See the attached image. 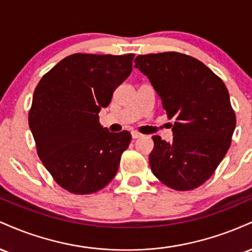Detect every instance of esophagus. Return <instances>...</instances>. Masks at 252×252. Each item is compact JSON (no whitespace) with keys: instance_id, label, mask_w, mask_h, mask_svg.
Here are the masks:
<instances>
[{"instance_id":"esophagus-1","label":"esophagus","mask_w":252,"mask_h":252,"mask_svg":"<svg viewBox=\"0 0 252 252\" xmlns=\"http://www.w3.org/2000/svg\"><path fill=\"white\" fill-rule=\"evenodd\" d=\"M131 136H132V138H140V137H142V134H140V132H137V131H131Z\"/></svg>"}]
</instances>
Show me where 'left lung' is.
Listing matches in <instances>:
<instances>
[{
	"label": "left lung",
	"instance_id": "left-lung-1",
	"mask_svg": "<svg viewBox=\"0 0 252 252\" xmlns=\"http://www.w3.org/2000/svg\"><path fill=\"white\" fill-rule=\"evenodd\" d=\"M135 67L174 118L172 143L153 136V174L169 189H194L209 180L231 146L236 115L226 86L206 65L178 52L137 56Z\"/></svg>",
	"mask_w": 252,
	"mask_h": 252
}]
</instances>
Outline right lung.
I'll list each match as a JSON object with an SVG mask.
<instances>
[{"label": "right lung", "instance_id": "obj_1", "mask_svg": "<svg viewBox=\"0 0 252 252\" xmlns=\"http://www.w3.org/2000/svg\"><path fill=\"white\" fill-rule=\"evenodd\" d=\"M134 57L72 54L35 88L28 123L37 155L57 184L73 194L104 189L131 141L126 130L103 128L98 114L131 73Z\"/></svg>", "mask_w": 252, "mask_h": 252}]
</instances>
